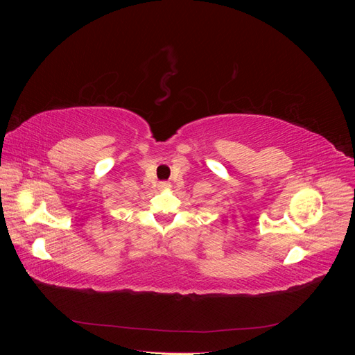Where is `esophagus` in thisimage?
I'll list each match as a JSON object with an SVG mask.
<instances>
[{"mask_svg":"<svg viewBox=\"0 0 355 355\" xmlns=\"http://www.w3.org/2000/svg\"><path fill=\"white\" fill-rule=\"evenodd\" d=\"M170 184H168V182H161V184H159V188H167Z\"/></svg>","mask_w":355,"mask_h":355,"instance_id":"1","label":"esophagus"}]
</instances>
